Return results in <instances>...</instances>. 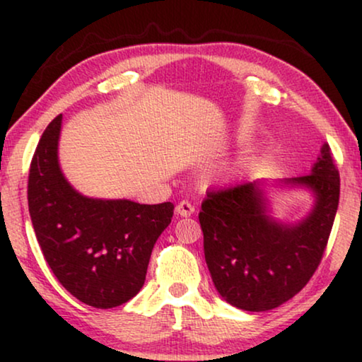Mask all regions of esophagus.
<instances>
[{
    "label": "esophagus",
    "instance_id": "obj_1",
    "mask_svg": "<svg viewBox=\"0 0 362 362\" xmlns=\"http://www.w3.org/2000/svg\"><path fill=\"white\" fill-rule=\"evenodd\" d=\"M192 212H194V206L191 204V202L187 201H181L177 202L176 206V214L181 216V217H189Z\"/></svg>",
    "mask_w": 362,
    "mask_h": 362
}]
</instances>
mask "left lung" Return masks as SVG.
I'll return each instance as SVG.
<instances>
[{
  "instance_id": "obj_1",
  "label": "left lung",
  "mask_w": 362,
  "mask_h": 362,
  "mask_svg": "<svg viewBox=\"0 0 362 362\" xmlns=\"http://www.w3.org/2000/svg\"><path fill=\"white\" fill-rule=\"evenodd\" d=\"M262 186L249 181L209 191L199 212L216 290L245 311L284 305L318 269L339 202V173L329 145L321 148L310 175L281 181V186L313 192V209L305 219L296 224L274 219Z\"/></svg>"
}]
</instances>
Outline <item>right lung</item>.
<instances>
[{
	"label": "right lung",
	"instance_id": "right-lung-1",
	"mask_svg": "<svg viewBox=\"0 0 362 362\" xmlns=\"http://www.w3.org/2000/svg\"><path fill=\"white\" fill-rule=\"evenodd\" d=\"M62 115L44 130L28 180V204L37 242L69 293L95 308L132 300L145 284L151 250L170 226L171 202L82 196L64 177L57 146Z\"/></svg>",
	"mask_w": 362,
	"mask_h": 362
}]
</instances>
